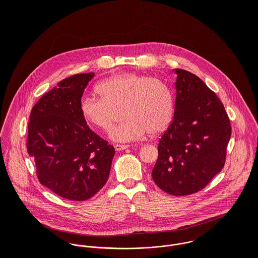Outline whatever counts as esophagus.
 Returning <instances> with one entry per match:
<instances>
[{
  "mask_svg": "<svg viewBox=\"0 0 258 258\" xmlns=\"http://www.w3.org/2000/svg\"><path fill=\"white\" fill-rule=\"evenodd\" d=\"M114 148H115L116 151H122V150H125V149L129 148V145H119V144H116Z\"/></svg>",
  "mask_w": 258,
  "mask_h": 258,
  "instance_id": "34e87169",
  "label": "esophagus"
}]
</instances>
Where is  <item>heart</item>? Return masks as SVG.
I'll return each instance as SVG.
<instances>
[{
    "label": "heart",
    "instance_id": "1",
    "mask_svg": "<svg viewBox=\"0 0 258 258\" xmlns=\"http://www.w3.org/2000/svg\"><path fill=\"white\" fill-rule=\"evenodd\" d=\"M96 90L100 98L83 95L79 110L90 125L107 131L116 111L122 109L125 120L109 133L115 142L139 140L147 131L150 135L160 134L172 121L173 91L160 79L144 74H118L101 81Z\"/></svg>",
    "mask_w": 258,
    "mask_h": 258
}]
</instances>
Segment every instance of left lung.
Masks as SVG:
<instances>
[{
  "instance_id": "8db88e82",
  "label": "left lung",
  "mask_w": 258,
  "mask_h": 258,
  "mask_svg": "<svg viewBox=\"0 0 258 258\" xmlns=\"http://www.w3.org/2000/svg\"><path fill=\"white\" fill-rule=\"evenodd\" d=\"M177 79L174 118L159 139L152 178L164 191L186 196L199 191L224 166L231 127L224 107L207 84L184 70Z\"/></svg>"
}]
</instances>
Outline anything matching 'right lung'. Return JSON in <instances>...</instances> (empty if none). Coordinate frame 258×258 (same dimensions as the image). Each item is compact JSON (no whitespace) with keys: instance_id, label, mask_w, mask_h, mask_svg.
Here are the masks:
<instances>
[{"instance_id":"1","label":"right lung","mask_w":258,"mask_h":258,"mask_svg":"<svg viewBox=\"0 0 258 258\" xmlns=\"http://www.w3.org/2000/svg\"><path fill=\"white\" fill-rule=\"evenodd\" d=\"M94 73L75 74L57 83L33 107L27 148L38 181L57 196L86 201L110 174L115 149L95 134L79 110Z\"/></svg>"}]
</instances>
